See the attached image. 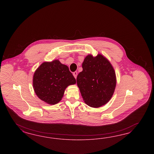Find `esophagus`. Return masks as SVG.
I'll return each instance as SVG.
<instances>
[{
    "label": "esophagus",
    "instance_id": "34e87169",
    "mask_svg": "<svg viewBox=\"0 0 154 154\" xmlns=\"http://www.w3.org/2000/svg\"><path fill=\"white\" fill-rule=\"evenodd\" d=\"M73 75H74L75 79H76L77 76V72H73Z\"/></svg>",
    "mask_w": 154,
    "mask_h": 154
}]
</instances>
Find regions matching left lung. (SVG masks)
I'll return each mask as SVG.
<instances>
[{
    "label": "left lung",
    "instance_id": "left-lung-1",
    "mask_svg": "<svg viewBox=\"0 0 154 154\" xmlns=\"http://www.w3.org/2000/svg\"><path fill=\"white\" fill-rule=\"evenodd\" d=\"M83 70L77 77V84L85 103L99 108L112 98L116 85V76L110 61L102 54H89L82 63Z\"/></svg>",
    "mask_w": 154,
    "mask_h": 154
}]
</instances>
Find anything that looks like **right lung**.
I'll return each mask as SVG.
<instances>
[{
	"label": "right lung",
	"instance_id": "add662e5",
	"mask_svg": "<svg viewBox=\"0 0 154 154\" xmlns=\"http://www.w3.org/2000/svg\"><path fill=\"white\" fill-rule=\"evenodd\" d=\"M75 83L68 66L57 59L43 62L33 75L35 93L42 101L51 105L59 102L66 88Z\"/></svg>",
	"mask_w": 154,
	"mask_h": 154
}]
</instances>
